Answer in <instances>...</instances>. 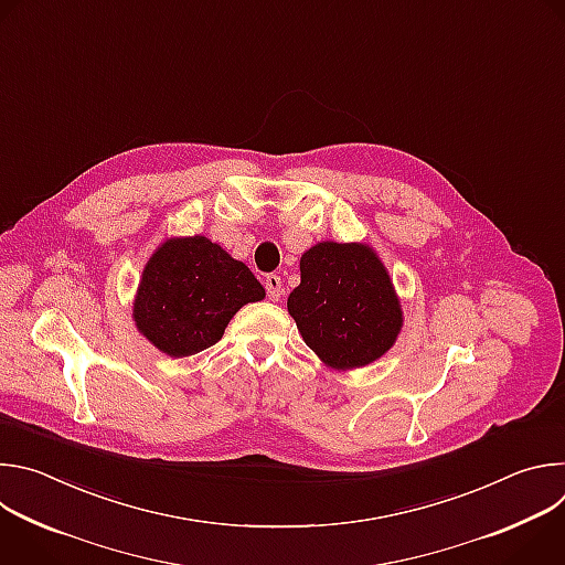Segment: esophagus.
I'll return each mask as SVG.
<instances>
[{
	"instance_id": "esophagus-1",
	"label": "esophagus",
	"mask_w": 565,
	"mask_h": 565,
	"mask_svg": "<svg viewBox=\"0 0 565 565\" xmlns=\"http://www.w3.org/2000/svg\"><path fill=\"white\" fill-rule=\"evenodd\" d=\"M264 286H266L268 299H273V301H277V299L281 297V292H284V288H281V277H279V275H268L266 281H264Z\"/></svg>"
}]
</instances>
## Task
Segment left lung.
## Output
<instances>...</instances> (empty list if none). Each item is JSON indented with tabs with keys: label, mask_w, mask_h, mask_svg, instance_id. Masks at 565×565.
<instances>
[{
	"label": "left lung",
	"mask_w": 565,
	"mask_h": 565,
	"mask_svg": "<svg viewBox=\"0 0 565 565\" xmlns=\"http://www.w3.org/2000/svg\"><path fill=\"white\" fill-rule=\"evenodd\" d=\"M299 273L288 312L306 347L329 369L369 366L395 344L405 317L371 246L319 241L301 255Z\"/></svg>",
	"instance_id": "1"
}]
</instances>
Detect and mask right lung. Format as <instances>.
Masks as SVG:
<instances>
[{"mask_svg":"<svg viewBox=\"0 0 565 565\" xmlns=\"http://www.w3.org/2000/svg\"><path fill=\"white\" fill-rule=\"evenodd\" d=\"M264 297L250 268L207 236H170L142 268L134 324L160 353L190 358L223 338L238 308Z\"/></svg>","mask_w":565,"mask_h":565,"instance_id":"add662e5","label":"right lung"}]
</instances>
